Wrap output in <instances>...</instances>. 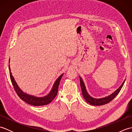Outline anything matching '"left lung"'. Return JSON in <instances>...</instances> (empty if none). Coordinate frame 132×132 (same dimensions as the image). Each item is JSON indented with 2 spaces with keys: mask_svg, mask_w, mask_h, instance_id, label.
I'll use <instances>...</instances> for the list:
<instances>
[{
  "mask_svg": "<svg viewBox=\"0 0 132 132\" xmlns=\"http://www.w3.org/2000/svg\"><path fill=\"white\" fill-rule=\"evenodd\" d=\"M79 77L80 78V85L81 87V89H82V93L83 96V97L85 98V99L86 100V101L87 103H89V104H91L92 105H96V106L106 104L109 103L117 95H118L119 92L122 88L123 85H124L125 81V79L124 82H123V83L121 84V85L119 87V88H117L115 91L113 92V93L111 94L110 95L103 98L97 99V98L92 97L88 94L87 91L85 83L83 82L82 78L80 77Z\"/></svg>",
  "mask_w": 132,
  "mask_h": 132,
  "instance_id": "left-lung-1",
  "label": "left lung"
}]
</instances>
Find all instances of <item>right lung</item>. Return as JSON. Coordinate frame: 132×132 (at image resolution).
<instances>
[{"instance_id": "1", "label": "right lung", "mask_w": 132, "mask_h": 132, "mask_svg": "<svg viewBox=\"0 0 132 132\" xmlns=\"http://www.w3.org/2000/svg\"><path fill=\"white\" fill-rule=\"evenodd\" d=\"M10 60H9V63H10ZM9 71H10V76L11 80L12 81V85L13 86V88L15 89L16 92L18 94V96L20 99L23 100L24 102H26L27 103L29 104L35 105V106H42V105H47L51 103L52 101L54 99L56 95H57L58 93V89L59 85H60V81L62 77L63 74H61L60 77H59L57 79L55 80V83L53 85V86L52 87V89L51 91L47 94V95L43 97H36L35 96H33V95H30L29 94H27L25 93L21 89L19 88L18 85H17V83L13 77L12 75V72H11V69L10 66L9 64Z\"/></svg>"}]
</instances>
